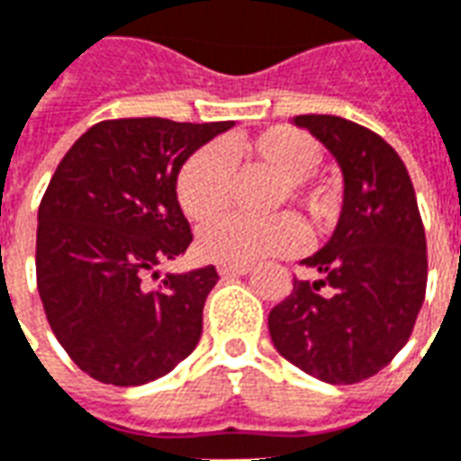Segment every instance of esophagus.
<instances>
[{"instance_id": "34e87169", "label": "esophagus", "mask_w": 461, "mask_h": 461, "mask_svg": "<svg viewBox=\"0 0 461 461\" xmlns=\"http://www.w3.org/2000/svg\"><path fill=\"white\" fill-rule=\"evenodd\" d=\"M249 271V264H219V274L223 279L228 276H245Z\"/></svg>"}]
</instances>
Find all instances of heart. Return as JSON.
Here are the masks:
<instances>
[{
	"instance_id": "1",
	"label": "heart",
	"mask_w": 461,
	"mask_h": 461,
	"mask_svg": "<svg viewBox=\"0 0 461 461\" xmlns=\"http://www.w3.org/2000/svg\"><path fill=\"white\" fill-rule=\"evenodd\" d=\"M235 151L279 175L274 204H284L286 199L294 202L317 228L334 219L337 204L331 192L312 180V173L322 163V146L308 131L276 124L255 137L240 139ZM228 180L230 166L219 146H202L192 153L182 163L175 182L177 202L187 219L206 221L216 216L226 204ZM303 240L301 223L288 213H274L267 219L228 213L202 228L199 249L213 262L252 264L264 257L294 255L303 248Z\"/></svg>"
}]
</instances>
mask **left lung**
Listing matches in <instances>:
<instances>
[{
	"mask_svg": "<svg viewBox=\"0 0 461 461\" xmlns=\"http://www.w3.org/2000/svg\"><path fill=\"white\" fill-rule=\"evenodd\" d=\"M295 124L337 158L344 206L331 240L301 262L322 279L294 281L271 308L269 334L303 373L353 384L380 373L411 337L426 298V230L404 160L380 134L337 115H298Z\"/></svg>",
	"mask_w": 461,
	"mask_h": 461,
	"instance_id": "1",
	"label": "left lung"
}]
</instances>
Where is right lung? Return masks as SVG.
Listing matches in <instances>:
<instances>
[{
	"label": "right lung",
	"mask_w": 461,
	"mask_h": 461,
	"mask_svg": "<svg viewBox=\"0 0 461 461\" xmlns=\"http://www.w3.org/2000/svg\"><path fill=\"white\" fill-rule=\"evenodd\" d=\"M230 127L103 120L57 166L38 209V294L57 341L94 380L151 383L194 351L216 269L166 274L156 288L144 276L190 248L177 173Z\"/></svg>",
	"instance_id": "1"
}]
</instances>
